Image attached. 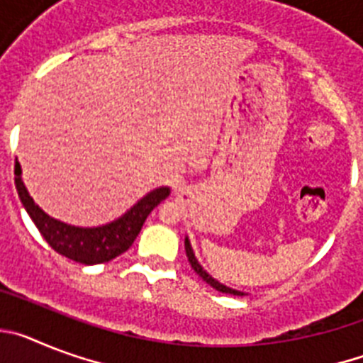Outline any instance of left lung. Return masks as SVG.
<instances>
[{"label":"left lung","instance_id":"left-lung-1","mask_svg":"<svg viewBox=\"0 0 363 363\" xmlns=\"http://www.w3.org/2000/svg\"><path fill=\"white\" fill-rule=\"evenodd\" d=\"M185 252H187V258H189V264H191V267L196 271V274L200 278H203L205 281L209 285H213L214 289L220 291V293H225V294H238V296H243V293H238V291H234V289H229V287H225V285H221L220 281H216L214 278H211L207 272L203 271V267H201L200 264H198V259L194 258V252H192V247L191 243H189V240L185 238Z\"/></svg>","mask_w":363,"mask_h":363}]
</instances>
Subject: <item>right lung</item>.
Listing matches in <instances>:
<instances>
[{"instance_id": "add662e5", "label": "right lung", "mask_w": 363, "mask_h": 363, "mask_svg": "<svg viewBox=\"0 0 363 363\" xmlns=\"http://www.w3.org/2000/svg\"><path fill=\"white\" fill-rule=\"evenodd\" d=\"M14 174L19 200L27 209L32 221L36 223L41 236L47 240V243L52 247L54 251L83 265L105 264V262H111L112 258L123 255L134 243L147 216L152 213L154 207L169 196V189L160 187L149 192L147 196H143L134 205L133 209L127 211L123 216L108 223V225L96 227V229H82V227L67 225V223L47 216L34 203V200L28 196L23 182H21V167L18 162L14 165Z\"/></svg>"}]
</instances>
